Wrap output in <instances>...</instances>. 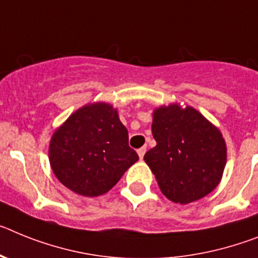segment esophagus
I'll return each mask as SVG.
<instances>
[{
	"label": "esophagus",
	"mask_w": 258,
	"mask_h": 258,
	"mask_svg": "<svg viewBox=\"0 0 258 258\" xmlns=\"http://www.w3.org/2000/svg\"><path fill=\"white\" fill-rule=\"evenodd\" d=\"M145 152H147V148H145V147H143V148H140V149H138V154H139V157H140V160H143V158H144Z\"/></svg>",
	"instance_id": "obj_1"
}]
</instances>
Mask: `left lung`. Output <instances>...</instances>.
<instances>
[{"instance_id": "8db88e82", "label": "left lung", "mask_w": 258, "mask_h": 258, "mask_svg": "<svg viewBox=\"0 0 258 258\" xmlns=\"http://www.w3.org/2000/svg\"><path fill=\"white\" fill-rule=\"evenodd\" d=\"M152 134L157 145L145 153L144 161L169 200L192 203L218 185L226 165L225 140L194 107L157 109Z\"/></svg>"}]
</instances>
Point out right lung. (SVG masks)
Here are the masks:
<instances>
[{"label": "right lung", "mask_w": 258, "mask_h": 258, "mask_svg": "<svg viewBox=\"0 0 258 258\" xmlns=\"http://www.w3.org/2000/svg\"><path fill=\"white\" fill-rule=\"evenodd\" d=\"M49 160L62 184L93 197L111 189L139 156L116 110L98 102L75 111L54 132Z\"/></svg>", "instance_id": "add662e5"}]
</instances>
